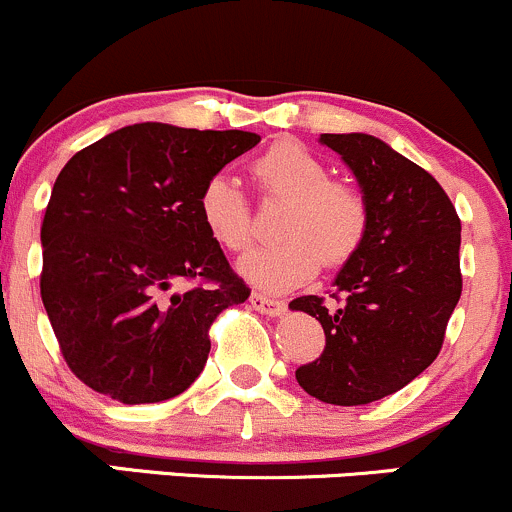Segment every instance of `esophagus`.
Wrapping results in <instances>:
<instances>
[{"label": "esophagus", "mask_w": 512, "mask_h": 512, "mask_svg": "<svg viewBox=\"0 0 512 512\" xmlns=\"http://www.w3.org/2000/svg\"><path fill=\"white\" fill-rule=\"evenodd\" d=\"M250 306L255 311H260V314H265V316H282L284 309H287L282 301L270 299V297H265V294H257V292L250 297Z\"/></svg>", "instance_id": "esophagus-1"}]
</instances>
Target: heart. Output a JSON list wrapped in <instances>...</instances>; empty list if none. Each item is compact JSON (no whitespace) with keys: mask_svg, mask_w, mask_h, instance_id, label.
<instances>
[{"mask_svg":"<svg viewBox=\"0 0 512 512\" xmlns=\"http://www.w3.org/2000/svg\"><path fill=\"white\" fill-rule=\"evenodd\" d=\"M252 176L267 196L289 198L279 220L284 240L240 257L245 282L267 294H284L319 272L321 257L336 267L351 260L368 228V208L353 186L331 181L328 166L304 144L284 139L252 164ZM198 215L208 235L225 250L252 242V211L245 191L220 171L198 193Z\"/></svg>","mask_w":512,"mask_h":512,"instance_id":"heart-1","label":"heart"}]
</instances>
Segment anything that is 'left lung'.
<instances>
[{
    "instance_id": "left-lung-1",
    "label": "left lung",
    "mask_w": 512,
    "mask_h": 512,
    "mask_svg": "<svg viewBox=\"0 0 512 512\" xmlns=\"http://www.w3.org/2000/svg\"><path fill=\"white\" fill-rule=\"evenodd\" d=\"M353 171L368 208L355 255L333 279L338 309L299 297L326 348L297 368V383L328 405H368L412 383L434 363L461 297V220L444 188L373 134H321ZM336 297V294H333Z\"/></svg>"
}]
</instances>
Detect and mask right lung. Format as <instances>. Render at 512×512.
Segmentation results:
<instances>
[{"instance_id": "add662e5", "label": "right lung", "mask_w": 512, "mask_h": 512, "mask_svg": "<svg viewBox=\"0 0 512 512\" xmlns=\"http://www.w3.org/2000/svg\"><path fill=\"white\" fill-rule=\"evenodd\" d=\"M257 142L142 122L63 166L41 225V299L68 368L95 392L144 405L201 375L208 328L250 289L203 228L198 193Z\"/></svg>"}]
</instances>
